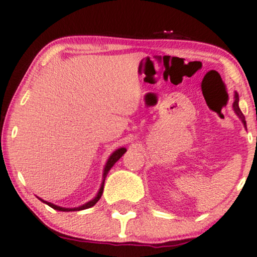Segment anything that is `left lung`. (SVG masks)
<instances>
[{
  "mask_svg": "<svg viewBox=\"0 0 257 257\" xmlns=\"http://www.w3.org/2000/svg\"><path fill=\"white\" fill-rule=\"evenodd\" d=\"M234 97H235V99H234V103H233V109H234V111H235V113H237V115H238L239 117H240L241 121H243L244 125H245V123H246V122H245V116L243 115V113H241L240 109H239V106H238V102H239L238 94L235 93V96H234Z\"/></svg>",
  "mask_w": 257,
  "mask_h": 257,
  "instance_id": "8db88e82",
  "label": "left lung"
}]
</instances>
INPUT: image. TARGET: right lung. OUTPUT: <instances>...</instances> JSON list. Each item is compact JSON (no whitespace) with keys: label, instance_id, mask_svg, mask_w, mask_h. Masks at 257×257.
Here are the masks:
<instances>
[{"label":"right lung","instance_id":"add662e5","mask_svg":"<svg viewBox=\"0 0 257 257\" xmlns=\"http://www.w3.org/2000/svg\"><path fill=\"white\" fill-rule=\"evenodd\" d=\"M125 152H126V149H125V148H120V149H117V151H115V152L113 153V154L110 155V158H109V159H108V163H106V165H105L104 174H103V182H102V186H100L99 192H98L97 197L94 198L93 200H91V201H88V203H86L85 205L79 206V207H74V209H66V207H60V206H57V205H54V204H52V203H47V201L42 200V199H40V198H39V199H40V200H42L43 203L47 204L48 206H51L52 209H54V210H59V211H79V210H85V209H88V207H92V206L94 205V204L97 203L98 200H99L100 197H102V194H103V188H104V181H105L106 175H108L109 170H110L111 167H113L114 164L116 163V161L119 160L120 158L122 157L123 154H125Z\"/></svg>","mask_w":257,"mask_h":257}]
</instances>
